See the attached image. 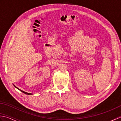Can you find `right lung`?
<instances>
[{"mask_svg": "<svg viewBox=\"0 0 121 121\" xmlns=\"http://www.w3.org/2000/svg\"><path fill=\"white\" fill-rule=\"evenodd\" d=\"M14 85V86L15 87V88H17V89H19V91H21V92H23V93L24 94H26V95H32V94H30V93H28V92H25V91H22V90H21V89H20L19 88H17V87L16 86H15V85Z\"/></svg>", "mask_w": 121, "mask_h": 121, "instance_id": "right-lung-1", "label": "right lung"}]
</instances>
